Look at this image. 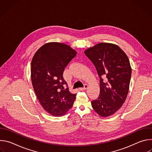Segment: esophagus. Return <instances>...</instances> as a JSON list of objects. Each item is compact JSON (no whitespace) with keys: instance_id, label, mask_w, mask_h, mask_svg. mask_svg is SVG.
Returning a JSON list of instances; mask_svg holds the SVG:
<instances>
[{"instance_id":"obj_1","label":"esophagus","mask_w":152,"mask_h":152,"mask_svg":"<svg viewBox=\"0 0 152 152\" xmlns=\"http://www.w3.org/2000/svg\"><path fill=\"white\" fill-rule=\"evenodd\" d=\"M88 85L87 84H85L84 85V86L83 87H82V88H79V90H80V91H83V90H86L88 88Z\"/></svg>"}]
</instances>
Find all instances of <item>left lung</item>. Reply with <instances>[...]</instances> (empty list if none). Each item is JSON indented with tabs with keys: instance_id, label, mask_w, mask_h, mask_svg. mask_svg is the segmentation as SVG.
<instances>
[{
	"instance_id": "1",
	"label": "left lung",
	"mask_w": 152,
	"mask_h": 152,
	"mask_svg": "<svg viewBox=\"0 0 152 152\" xmlns=\"http://www.w3.org/2000/svg\"><path fill=\"white\" fill-rule=\"evenodd\" d=\"M84 53L100 77V94L91 102L92 107L101 117L111 116L122 106L129 92L132 74L129 58L117 45L107 42L99 43Z\"/></svg>"
}]
</instances>
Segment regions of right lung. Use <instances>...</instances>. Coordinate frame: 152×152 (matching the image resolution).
<instances>
[{"label": "right lung", "mask_w": 152, "mask_h": 152, "mask_svg": "<svg viewBox=\"0 0 152 152\" xmlns=\"http://www.w3.org/2000/svg\"><path fill=\"white\" fill-rule=\"evenodd\" d=\"M77 52L69 45L51 42L42 46L31 62V76L35 94L46 112L53 116L66 114L76 99L64 79L63 72Z\"/></svg>", "instance_id": "add662e5"}]
</instances>
